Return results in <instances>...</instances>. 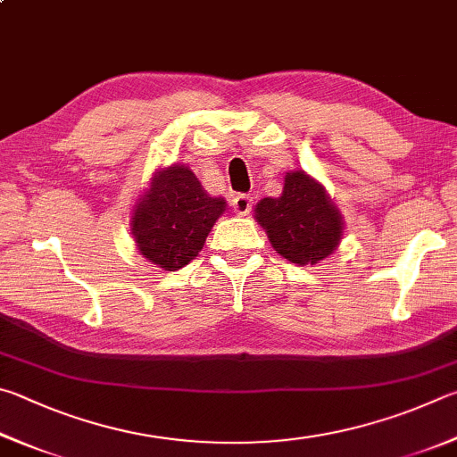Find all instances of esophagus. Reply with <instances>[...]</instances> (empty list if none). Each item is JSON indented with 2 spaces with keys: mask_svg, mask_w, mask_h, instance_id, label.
<instances>
[{
  "mask_svg": "<svg viewBox=\"0 0 457 457\" xmlns=\"http://www.w3.org/2000/svg\"><path fill=\"white\" fill-rule=\"evenodd\" d=\"M253 208V196L249 195H237L233 198V211L238 214V216H245L249 214Z\"/></svg>",
  "mask_w": 457,
  "mask_h": 457,
  "instance_id": "34e87169",
  "label": "esophagus"
}]
</instances>
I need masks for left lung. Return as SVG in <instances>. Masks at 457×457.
<instances>
[{
	"instance_id": "left-lung-1",
	"label": "left lung",
	"mask_w": 457,
	"mask_h": 457,
	"mask_svg": "<svg viewBox=\"0 0 457 457\" xmlns=\"http://www.w3.org/2000/svg\"><path fill=\"white\" fill-rule=\"evenodd\" d=\"M254 219L273 249L295 265H315L337 249L343 219L329 195L307 172H287L283 195L262 198Z\"/></svg>"
}]
</instances>
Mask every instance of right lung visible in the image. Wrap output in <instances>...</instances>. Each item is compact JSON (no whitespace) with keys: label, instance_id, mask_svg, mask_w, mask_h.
Instances as JSON below:
<instances>
[{"label":"right lung","instance_id":"right-lung-1","mask_svg":"<svg viewBox=\"0 0 457 457\" xmlns=\"http://www.w3.org/2000/svg\"><path fill=\"white\" fill-rule=\"evenodd\" d=\"M224 198L206 195L188 166L172 164L152 176L150 188L132 211V237L152 265L179 270L196 257L219 216Z\"/></svg>","mask_w":457,"mask_h":457}]
</instances>
